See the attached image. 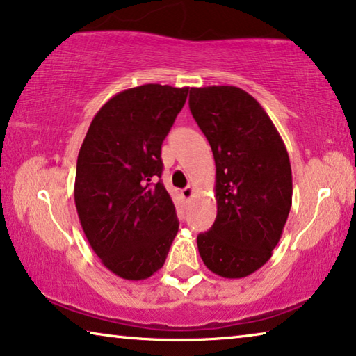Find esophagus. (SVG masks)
<instances>
[{
  "label": "esophagus",
  "mask_w": 356,
  "mask_h": 356,
  "mask_svg": "<svg viewBox=\"0 0 356 356\" xmlns=\"http://www.w3.org/2000/svg\"><path fill=\"white\" fill-rule=\"evenodd\" d=\"M193 194H194V188L193 186H186L184 189H181V196L186 199V201H189V199L193 197Z\"/></svg>",
  "instance_id": "esophagus-1"
}]
</instances>
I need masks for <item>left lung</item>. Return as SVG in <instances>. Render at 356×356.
Segmentation results:
<instances>
[{"label": "left lung", "mask_w": 356, "mask_h": 356, "mask_svg": "<svg viewBox=\"0 0 356 356\" xmlns=\"http://www.w3.org/2000/svg\"><path fill=\"white\" fill-rule=\"evenodd\" d=\"M189 110L216 160L217 217L197 236L204 264L225 279L261 269L291 207V167L269 115L240 87H191Z\"/></svg>", "instance_id": "left-lung-1"}]
</instances>
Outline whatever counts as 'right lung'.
<instances>
[{
	"instance_id": "1",
	"label": "right lung",
	"mask_w": 356,
	"mask_h": 356,
	"mask_svg": "<svg viewBox=\"0 0 356 356\" xmlns=\"http://www.w3.org/2000/svg\"><path fill=\"white\" fill-rule=\"evenodd\" d=\"M189 87L144 84L111 97L77 155L74 202L102 264L126 280L162 269L178 218L162 177V143Z\"/></svg>"
}]
</instances>
